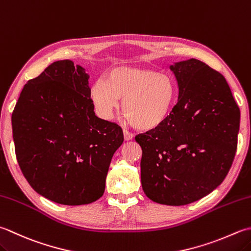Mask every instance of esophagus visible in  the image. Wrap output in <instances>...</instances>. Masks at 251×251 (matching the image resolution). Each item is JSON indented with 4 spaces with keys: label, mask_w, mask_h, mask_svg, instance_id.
<instances>
[{
    "label": "esophagus",
    "mask_w": 251,
    "mask_h": 251,
    "mask_svg": "<svg viewBox=\"0 0 251 251\" xmlns=\"http://www.w3.org/2000/svg\"><path fill=\"white\" fill-rule=\"evenodd\" d=\"M132 138H134V135H132L130 131H128V130H124V139H125L126 141L131 140Z\"/></svg>",
    "instance_id": "obj_1"
}]
</instances>
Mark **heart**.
<instances>
[{"label":"heart","instance_id":"heart-1","mask_svg":"<svg viewBox=\"0 0 251 251\" xmlns=\"http://www.w3.org/2000/svg\"><path fill=\"white\" fill-rule=\"evenodd\" d=\"M177 85L170 74L147 68L120 66L98 79L90 89L97 111L104 119L123 99V111L131 125L140 130H152L163 125L177 100Z\"/></svg>","mask_w":251,"mask_h":251}]
</instances>
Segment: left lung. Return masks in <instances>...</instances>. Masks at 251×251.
<instances>
[{"mask_svg": "<svg viewBox=\"0 0 251 251\" xmlns=\"http://www.w3.org/2000/svg\"><path fill=\"white\" fill-rule=\"evenodd\" d=\"M178 101L163 125L136 136L141 185L154 202L184 205L226 177L237 149L240 111L224 76L196 58L170 66Z\"/></svg>", "mask_w": 251, "mask_h": 251, "instance_id": "obj_1", "label": "left lung"}]
</instances>
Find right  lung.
<instances>
[{
  "instance_id": "add662e5",
  "label": "right lung",
  "mask_w": 251,
  "mask_h": 251,
  "mask_svg": "<svg viewBox=\"0 0 251 251\" xmlns=\"http://www.w3.org/2000/svg\"><path fill=\"white\" fill-rule=\"evenodd\" d=\"M89 75L56 61L28 80L12 114L15 153L25 178L56 203L80 205L102 197L121 127L95 114Z\"/></svg>"
}]
</instances>
